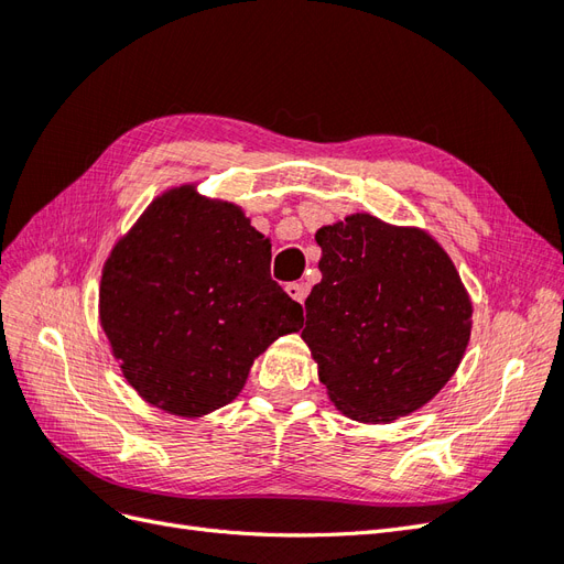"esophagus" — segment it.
<instances>
[{"instance_id": "34e87169", "label": "esophagus", "mask_w": 564, "mask_h": 564, "mask_svg": "<svg viewBox=\"0 0 564 564\" xmlns=\"http://www.w3.org/2000/svg\"><path fill=\"white\" fill-rule=\"evenodd\" d=\"M286 294L292 296L296 303H303V301H305V294H308V284H303V282L286 284Z\"/></svg>"}]
</instances>
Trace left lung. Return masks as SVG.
I'll return each instance as SVG.
<instances>
[{
	"label": "left lung",
	"mask_w": 564,
	"mask_h": 564,
	"mask_svg": "<svg viewBox=\"0 0 564 564\" xmlns=\"http://www.w3.org/2000/svg\"><path fill=\"white\" fill-rule=\"evenodd\" d=\"M322 280L301 338L340 414L390 423L429 404L464 360L473 301L419 226L357 212L315 232Z\"/></svg>",
	"instance_id": "obj_1"
}]
</instances>
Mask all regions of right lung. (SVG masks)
I'll use <instances>...</instances> for the list:
<instances>
[{
    "label": "right lung",
    "instance_id": "right-lung-1",
    "mask_svg": "<svg viewBox=\"0 0 564 564\" xmlns=\"http://www.w3.org/2000/svg\"><path fill=\"white\" fill-rule=\"evenodd\" d=\"M270 240L240 204L166 187L110 249L98 322L127 383L166 414L207 416L303 311L270 280Z\"/></svg>",
    "mask_w": 564,
    "mask_h": 564
}]
</instances>
